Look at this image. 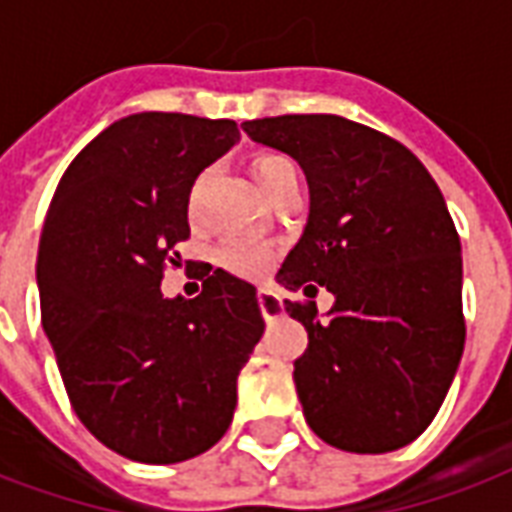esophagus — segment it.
<instances>
[{"mask_svg":"<svg viewBox=\"0 0 512 512\" xmlns=\"http://www.w3.org/2000/svg\"><path fill=\"white\" fill-rule=\"evenodd\" d=\"M257 304H260V312L266 320H274L282 314V298L274 293V290H268V287H260L257 290Z\"/></svg>","mask_w":512,"mask_h":512,"instance_id":"esophagus-1","label":"esophagus"}]
</instances>
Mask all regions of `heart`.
<instances>
[{
    "label": "heart",
    "mask_w": 512,
    "mask_h": 512,
    "mask_svg": "<svg viewBox=\"0 0 512 512\" xmlns=\"http://www.w3.org/2000/svg\"><path fill=\"white\" fill-rule=\"evenodd\" d=\"M249 173H252L257 189L268 195L287 176L298 173V168L293 165V160H287L282 154H263L252 162ZM217 263L236 276H260L271 263V249L260 244H246V241H230V244L219 246Z\"/></svg>",
    "instance_id": "b5f03b06"
}]
</instances>
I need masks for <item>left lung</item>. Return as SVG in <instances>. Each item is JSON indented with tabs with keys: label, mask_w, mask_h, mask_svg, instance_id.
Listing matches in <instances>:
<instances>
[{
	"label": "left lung",
	"mask_w": 512,
	"mask_h": 512,
	"mask_svg": "<svg viewBox=\"0 0 512 512\" xmlns=\"http://www.w3.org/2000/svg\"><path fill=\"white\" fill-rule=\"evenodd\" d=\"M290 154L309 217L276 282L309 347L295 391L317 437L350 453L410 445L445 401L464 352L461 241L437 181L410 149L358 121L306 113L241 124ZM334 295L316 317V285Z\"/></svg>",
	"instance_id": "8db88e82"
}]
</instances>
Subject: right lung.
Masks as SVG:
<instances>
[{
  "label": "right lung",
  "instance_id": "add662e5",
  "mask_svg": "<svg viewBox=\"0 0 512 512\" xmlns=\"http://www.w3.org/2000/svg\"><path fill=\"white\" fill-rule=\"evenodd\" d=\"M236 143L230 119L132 113L70 162L45 214L37 290L70 404L105 448L140 464L217 445L266 328L255 285L222 268L192 301L160 290L189 238L192 184Z\"/></svg>",
  "mask_w": 512,
  "mask_h": 512
}]
</instances>
